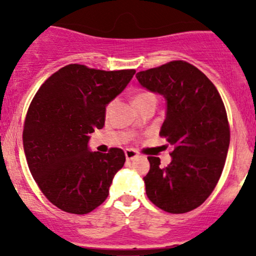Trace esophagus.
I'll return each instance as SVG.
<instances>
[{
	"instance_id": "obj_1",
	"label": "esophagus",
	"mask_w": 256,
	"mask_h": 256,
	"mask_svg": "<svg viewBox=\"0 0 256 256\" xmlns=\"http://www.w3.org/2000/svg\"><path fill=\"white\" fill-rule=\"evenodd\" d=\"M125 156H126V160H134V158L138 156V152L137 150H134V149H126L125 150Z\"/></svg>"
}]
</instances>
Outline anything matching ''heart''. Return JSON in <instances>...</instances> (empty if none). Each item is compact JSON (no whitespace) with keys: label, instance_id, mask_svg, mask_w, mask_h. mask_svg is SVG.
<instances>
[{"label":"heart","instance_id":"obj_1","mask_svg":"<svg viewBox=\"0 0 256 256\" xmlns=\"http://www.w3.org/2000/svg\"><path fill=\"white\" fill-rule=\"evenodd\" d=\"M148 102H156V98H155L154 94L149 92V91H138V92H136L134 96H132V104H134V107H140V106L148 104ZM112 107H113V101L108 102V104H106V108H104L106 116L110 114Z\"/></svg>","mask_w":256,"mask_h":256}]
</instances>
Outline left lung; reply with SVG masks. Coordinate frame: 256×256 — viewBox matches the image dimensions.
<instances>
[{"mask_svg":"<svg viewBox=\"0 0 256 256\" xmlns=\"http://www.w3.org/2000/svg\"><path fill=\"white\" fill-rule=\"evenodd\" d=\"M136 77L142 86L167 100L160 136L174 146L168 166L148 156L144 178L148 198L172 214L190 212L213 192L224 168L230 125L224 102L214 84L198 67L170 61Z\"/></svg>","mask_w":256,"mask_h":256,"instance_id":"left-lung-1","label":"left lung"}]
</instances>
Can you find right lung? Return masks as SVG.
Instances as JSON below:
<instances>
[{"mask_svg": "<svg viewBox=\"0 0 256 256\" xmlns=\"http://www.w3.org/2000/svg\"><path fill=\"white\" fill-rule=\"evenodd\" d=\"M134 70L102 71L71 64L52 74L32 98L22 143L28 168L52 204L72 214L90 213L104 202L122 149L89 152V134L104 125V108Z\"/></svg>", "mask_w": 256, "mask_h": 256, "instance_id": "1", "label": "right lung"}]
</instances>
